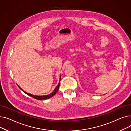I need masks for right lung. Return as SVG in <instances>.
Masks as SVG:
<instances>
[{"label":"right lung","instance_id":"1","mask_svg":"<svg viewBox=\"0 0 131 131\" xmlns=\"http://www.w3.org/2000/svg\"><path fill=\"white\" fill-rule=\"evenodd\" d=\"M60 80H61V76H60V80H59V83L57 85V86L56 87V88L54 89L53 91L52 92V93H51L49 95H44V96H36V95H33L32 94H28L27 93H26V92H25V91L23 90L19 86L18 87L20 88V90H21L24 93H25L26 94H27V95L32 97L36 99H37V100H45V99H49L52 97H53L54 95H55L57 93V91H58L59 90V86H60Z\"/></svg>","mask_w":131,"mask_h":131}]
</instances>
